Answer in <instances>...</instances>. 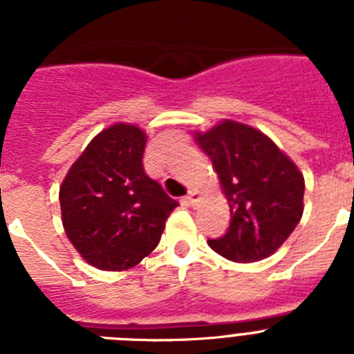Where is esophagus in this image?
Returning a JSON list of instances; mask_svg holds the SVG:
<instances>
[{
	"label": "esophagus",
	"mask_w": 354,
	"mask_h": 354,
	"mask_svg": "<svg viewBox=\"0 0 354 354\" xmlns=\"http://www.w3.org/2000/svg\"><path fill=\"white\" fill-rule=\"evenodd\" d=\"M198 198H200V195L196 192H189L186 195V204H189V205H195L196 202H198Z\"/></svg>",
	"instance_id": "obj_1"
}]
</instances>
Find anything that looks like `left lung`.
<instances>
[{
    "mask_svg": "<svg viewBox=\"0 0 354 354\" xmlns=\"http://www.w3.org/2000/svg\"><path fill=\"white\" fill-rule=\"evenodd\" d=\"M196 142L211 158L230 207L227 232L209 246L234 262L270 257L301 220L305 180L298 167L266 134L239 122L196 133Z\"/></svg>",
    "mask_w": 354,
    "mask_h": 354,
    "instance_id": "1",
    "label": "left lung"
}]
</instances>
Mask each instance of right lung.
I'll return each mask as SVG.
<instances>
[{
	"mask_svg": "<svg viewBox=\"0 0 354 354\" xmlns=\"http://www.w3.org/2000/svg\"><path fill=\"white\" fill-rule=\"evenodd\" d=\"M147 136L115 124L99 133L60 187L64 228L88 264L129 270L158 246L177 202L143 170Z\"/></svg>",
	"mask_w": 354,
	"mask_h": 354,
	"instance_id": "obj_1",
	"label": "right lung"
}]
</instances>
